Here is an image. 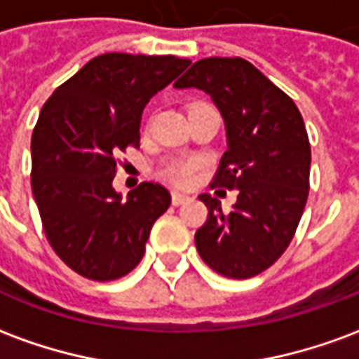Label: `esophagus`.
Segmentation results:
<instances>
[{
	"label": "esophagus",
	"instance_id": "obj_1",
	"mask_svg": "<svg viewBox=\"0 0 359 359\" xmlns=\"http://www.w3.org/2000/svg\"><path fill=\"white\" fill-rule=\"evenodd\" d=\"M172 205H182V203H187L190 200V196L182 194V192H172L171 194Z\"/></svg>",
	"mask_w": 359,
	"mask_h": 359
}]
</instances>
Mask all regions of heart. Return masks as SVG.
<instances>
[{
	"label": "heart",
	"instance_id": "1",
	"mask_svg": "<svg viewBox=\"0 0 359 359\" xmlns=\"http://www.w3.org/2000/svg\"><path fill=\"white\" fill-rule=\"evenodd\" d=\"M196 105H200V103H196ZM196 169H198L196 159H172L169 163H165L161 175H163V179L175 182V184H188L194 177Z\"/></svg>",
	"mask_w": 359,
	"mask_h": 359
}]
</instances>
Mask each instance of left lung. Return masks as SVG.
Returning a JSON list of instances; mask_svg holds the SVG:
<instances>
[{
	"instance_id": "1",
	"label": "left lung",
	"mask_w": 359,
	"mask_h": 359,
	"mask_svg": "<svg viewBox=\"0 0 359 359\" xmlns=\"http://www.w3.org/2000/svg\"><path fill=\"white\" fill-rule=\"evenodd\" d=\"M175 88L210 95L225 121L226 151L211 187L236 188L233 211L202 194L208 221L196 231L198 254L229 278H250L277 262L308 202V133L296 103L250 61H196Z\"/></svg>"
}]
</instances>
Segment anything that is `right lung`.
I'll use <instances>...</instances> for the list:
<instances>
[{"instance_id":"obj_1","label":"right lung","mask_w":359,"mask_h":359,"mask_svg":"<svg viewBox=\"0 0 359 359\" xmlns=\"http://www.w3.org/2000/svg\"><path fill=\"white\" fill-rule=\"evenodd\" d=\"M175 55L103 53L43 103L32 133V194L43 231L79 275L115 280L140 264L169 190L113 188L118 151L140 146L142 111L187 67Z\"/></svg>"}]
</instances>
